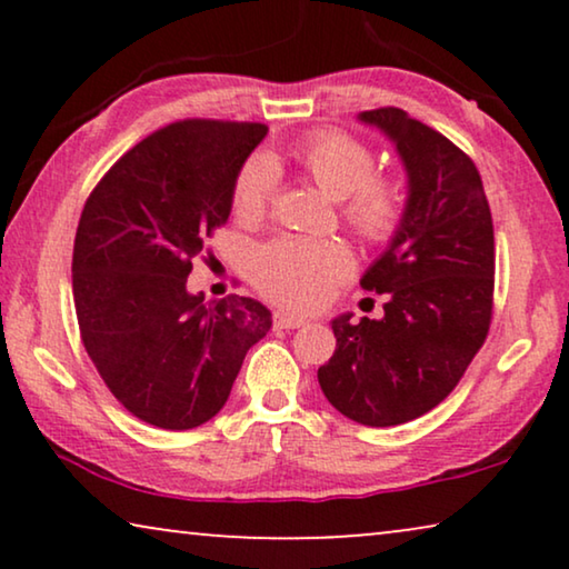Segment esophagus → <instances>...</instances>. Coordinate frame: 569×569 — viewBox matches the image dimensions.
<instances>
[{"label":"esophagus","mask_w":569,"mask_h":569,"mask_svg":"<svg viewBox=\"0 0 569 569\" xmlns=\"http://www.w3.org/2000/svg\"><path fill=\"white\" fill-rule=\"evenodd\" d=\"M308 321L302 316H295V313H284V310H277L274 313V326L277 329H300V326H306Z\"/></svg>","instance_id":"esophagus-1"}]
</instances>
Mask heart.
I'll return each mask as SVG.
<instances>
[{
	"label": "heart",
	"instance_id": "obj_1",
	"mask_svg": "<svg viewBox=\"0 0 569 569\" xmlns=\"http://www.w3.org/2000/svg\"><path fill=\"white\" fill-rule=\"evenodd\" d=\"M295 162L318 189L341 199V217L365 243H386L401 228L403 186L393 176H376V154L360 139L321 129L300 139ZM277 189V168L263 154L246 160L232 183V209L243 222L269 212ZM352 271V256L339 240L279 236L259 248L251 263L253 284L263 298L292 310H313L329 300Z\"/></svg>",
	"mask_w": 569,
	"mask_h": 569
}]
</instances>
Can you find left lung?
<instances>
[{
    "instance_id": "1",
    "label": "left lung",
    "mask_w": 569,
    "mask_h": 569,
    "mask_svg": "<svg viewBox=\"0 0 569 569\" xmlns=\"http://www.w3.org/2000/svg\"><path fill=\"white\" fill-rule=\"evenodd\" d=\"M360 119L396 142L409 199L388 251L360 279L362 290L388 295L383 318H337V349L318 383L345 417L393 427L446 401L485 345L495 230L481 176L461 147L393 106Z\"/></svg>"
}]
</instances>
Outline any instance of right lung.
Returning <instances> with one entry per match:
<instances>
[{"mask_svg":"<svg viewBox=\"0 0 569 569\" xmlns=\"http://www.w3.org/2000/svg\"><path fill=\"white\" fill-rule=\"evenodd\" d=\"M267 131L253 121L168 123L121 154L84 201L72 256L80 339L121 407L160 430L209 422L271 329L261 302H204L186 290Z\"/></svg>","mask_w":569,"mask_h":569,"instance_id":"obj_1","label":"right lung"}]
</instances>
